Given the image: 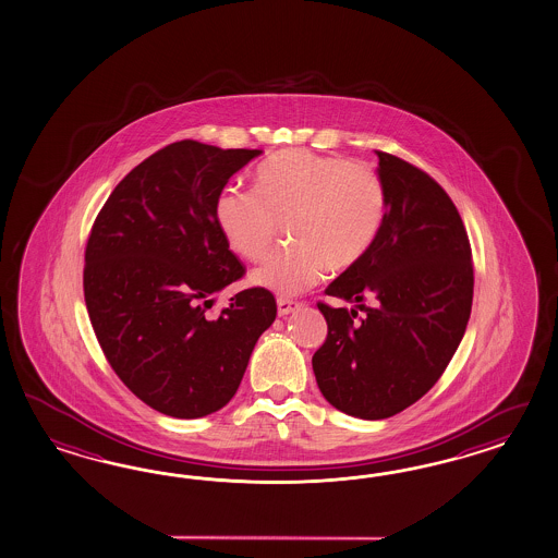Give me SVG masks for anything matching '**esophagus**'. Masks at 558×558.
Here are the masks:
<instances>
[{"mask_svg": "<svg viewBox=\"0 0 558 558\" xmlns=\"http://www.w3.org/2000/svg\"><path fill=\"white\" fill-rule=\"evenodd\" d=\"M300 307V303L291 302V300H277V314L279 316H289L291 312H295Z\"/></svg>", "mask_w": 558, "mask_h": 558, "instance_id": "obj_1", "label": "esophagus"}]
</instances>
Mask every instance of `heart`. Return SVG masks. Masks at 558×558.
Segmentation results:
<instances>
[{
    "label": "heart",
    "instance_id": "obj_1",
    "mask_svg": "<svg viewBox=\"0 0 558 558\" xmlns=\"http://www.w3.org/2000/svg\"><path fill=\"white\" fill-rule=\"evenodd\" d=\"M387 209L383 179L371 165L312 150H283L255 173V192L228 187L216 223L228 246L248 260L269 251L287 223L291 244L251 272V283L298 295L330 271H347L371 251Z\"/></svg>",
    "mask_w": 558,
    "mask_h": 558
}]
</instances>
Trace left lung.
Wrapping results in <instances>:
<instances>
[{
  "instance_id": "left-lung-1",
  "label": "left lung",
  "mask_w": 558,
  "mask_h": 558,
  "mask_svg": "<svg viewBox=\"0 0 558 558\" xmlns=\"http://www.w3.org/2000/svg\"><path fill=\"white\" fill-rule=\"evenodd\" d=\"M377 157L387 193L381 232L326 289L366 318L355 319L357 308L318 303L328 336L312 359L322 396L361 420L391 417L430 391L473 305L471 244L452 199L414 165Z\"/></svg>"
}]
</instances>
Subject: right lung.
Masks as SVG:
<instances>
[{
  "label": "right lung",
  "instance_id": "right-lung-1",
  "mask_svg": "<svg viewBox=\"0 0 558 558\" xmlns=\"http://www.w3.org/2000/svg\"><path fill=\"white\" fill-rule=\"evenodd\" d=\"M260 153L169 144L116 185L92 228L83 291L97 342L128 389L160 414L222 410L277 316L260 287L230 298L218 318L206 314L244 275L216 223V199Z\"/></svg>",
  "mask_w": 558,
  "mask_h": 558
}]
</instances>
